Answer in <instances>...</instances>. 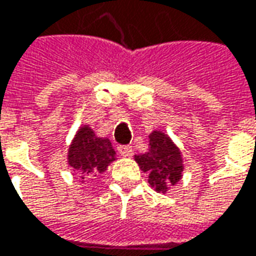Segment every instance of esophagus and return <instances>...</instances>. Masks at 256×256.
<instances>
[{"mask_svg":"<svg viewBox=\"0 0 256 256\" xmlns=\"http://www.w3.org/2000/svg\"><path fill=\"white\" fill-rule=\"evenodd\" d=\"M118 154L124 158H130L132 155V146L130 145H120L118 146Z\"/></svg>","mask_w":256,"mask_h":256,"instance_id":"esophagus-1","label":"esophagus"}]
</instances>
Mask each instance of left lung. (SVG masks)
I'll use <instances>...</instances> for the list:
<instances>
[{
  "mask_svg": "<svg viewBox=\"0 0 256 256\" xmlns=\"http://www.w3.org/2000/svg\"><path fill=\"white\" fill-rule=\"evenodd\" d=\"M135 162L140 170L148 173L150 188L158 193H166L169 188L179 183L184 170L183 155L172 138L162 131L149 134V149L145 154L135 155Z\"/></svg>",
  "mask_w": 256,
  "mask_h": 256,
  "instance_id": "left-lung-1",
  "label": "left lung"
}]
</instances>
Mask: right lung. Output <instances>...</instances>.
Wrapping results in <instances>:
<instances>
[{"label":"right lung","mask_w":256,"mask_h":256,"mask_svg":"<svg viewBox=\"0 0 256 256\" xmlns=\"http://www.w3.org/2000/svg\"><path fill=\"white\" fill-rule=\"evenodd\" d=\"M114 160L116 150L110 140L97 136L88 125H82L68 150V164L82 174V183L106 172Z\"/></svg>","instance_id":"obj_1"}]
</instances>
